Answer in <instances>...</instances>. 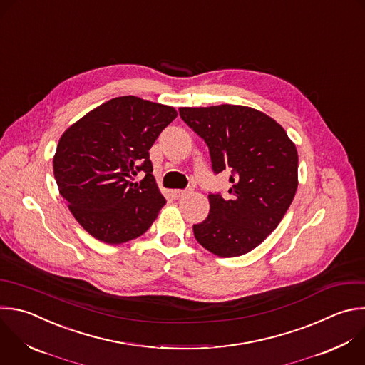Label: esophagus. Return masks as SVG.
I'll return each instance as SVG.
<instances>
[{"instance_id":"1","label":"esophagus","mask_w":365,"mask_h":365,"mask_svg":"<svg viewBox=\"0 0 365 365\" xmlns=\"http://www.w3.org/2000/svg\"><path fill=\"white\" fill-rule=\"evenodd\" d=\"M190 190H192L190 187H189V189H183V190H182V189H175V190H172V196H173L175 199H179V197L187 195Z\"/></svg>"}]
</instances>
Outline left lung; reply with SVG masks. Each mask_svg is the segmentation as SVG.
<instances>
[{
	"label": "left lung",
	"instance_id": "8db88e82",
	"mask_svg": "<svg viewBox=\"0 0 365 365\" xmlns=\"http://www.w3.org/2000/svg\"><path fill=\"white\" fill-rule=\"evenodd\" d=\"M185 123L209 148L212 170L230 172V199L209 193L207 217L193 225L209 252L248 254L275 230L298 187V153L274 118L247 106L180 107Z\"/></svg>",
	"mask_w": 365,
	"mask_h": 365
}]
</instances>
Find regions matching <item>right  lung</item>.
<instances>
[{"mask_svg": "<svg viewBox=\"0 0 365 365\" xmlns=\"http://www.w3.org/2000/svg\"><path fill=\"white\" fill-rule=\"evenodd\" d=\"M178 111L136 96L96 107L58 140L53 159L60 195L96 239L118 245L143 235L166 203L149 150ZM145 173L140 183L138 173Z\"/></svg>", "mask_w": 365, "mask_h": 365, "instance_id": "obj_1", "label": "right lung"}]
</instances>
